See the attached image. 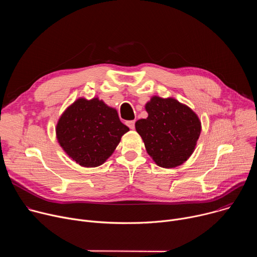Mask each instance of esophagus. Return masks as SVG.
<instances>
[{"mask_svg": "<svg viewBox=\"0 0 257 257\" xmlns=\"http://www.w3.org/2000/svg\"><path fill=\"white\" fill-rule=\"evenodd\" d=\"M126 125L130 128V129H134L135 128V121L132 120V121H127L126 122Z\"/></svg>", "mask_w": 257, "mask_h": 257, "instance_id": "obj_1", "label": "esophagus"}]
</instances>
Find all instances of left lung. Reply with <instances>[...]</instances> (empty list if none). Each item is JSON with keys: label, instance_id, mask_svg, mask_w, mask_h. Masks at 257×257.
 Returning a JSON list of instances; mask_svg holds the SVG:
<instances>
[{"label": "left lung", "instance_id": "1", "mask_svg": "<svg viewBox=\"0 0 257 257\" xmlns=\"http://www.w3.org/2000/svg\"><path fill=\"white\" fill-rule=\"evenodd\" d=\"M149 116L135 123L145 150L160 167L176 168L193 154L201 122L192 109L173 97L153 96L146 102Z\"/></svg>", "mask_w": 257, "mask_h": 257}]
</instances>
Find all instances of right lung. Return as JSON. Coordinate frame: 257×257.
<instances>
[{
  "label": "right lung",
  "mask_w": 257,
  "mask_h": 257,
  "mask_svg": "<svg viewBox=\"0 0 257 257\" xmlns=\"http://www.w3.org/2000/svg\"><path fill=\"white\" fill-rule=\"evenodd\" d=\"M128 131L117 109L98 97L76 99L65 109L56 126V136L63 151L84 168L102 165Z\"/></svg>",
  "instance_id": "obj_1"
}]
</instances>
